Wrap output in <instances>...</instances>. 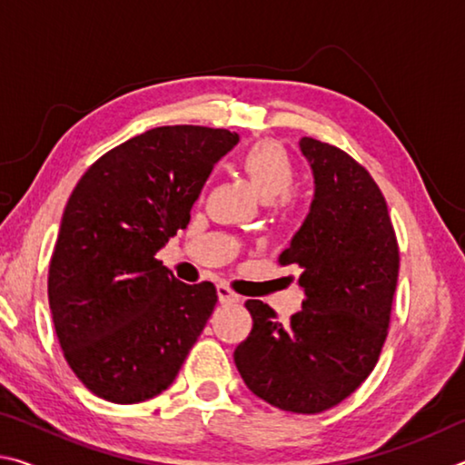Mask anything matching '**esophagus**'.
Instances as JSON below:
<instances>
[{
	"label": "esophagus",
	"instance_id": "1",
	"mask_svg": "<svg viewBox=\"0 0 465 465\" xmlns=\"http://www.w3.org/2000/svg\"><path fill=\"white\" fill-rule=\"evenodd\" d=\"M217 297L222 303H238L240 302V295H235L233 291L225 285L217 287Z\"/></svg>",
	"mask_w": 465,
	"mask_h": 465
}]
</instances>
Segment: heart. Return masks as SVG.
I'll return each instance as SVG.
<instances>
[{"label":"heart","mask_w":465,"mask_h":465,"mask_svg":"<svg viewBox=\"0 0 465 465\" xmlns=\"http://www.w3.org/2000/svg\"><path fill=\"white\" fill-rule=\"evenodd\" d=\"M240 168L264 203L279 198L281 207H299V196L289 191L295 180V163L285 147L274 141H258L242 153Z\"/></svg>","instance_id":"heart-1"}]
</instances>
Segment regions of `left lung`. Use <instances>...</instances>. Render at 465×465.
I'll list each match as a JSON object with an SVG mask.
<instances>
[{"label":"left lung","instance_id":"1","mask_svg":"<svg viewBox=\"0 0 465 465\" xmlns=\"http://www.w3.org/2000/svg\"><path fill=\"white\" fill-rule=\"evenodd\" d=\"M313 201L279 262L297 264L305 299L289 324L248 299L252 332L233 352L252 393L297 414L349 398L380 359L388 336L400 252L380 186L349 153L303 137Z\"/></svg>","mask_w":465,"mask_h":465}]
</instances>
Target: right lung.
Instances as JSON below:
<instances>
[{"label": "right lung", "instance_id": "obj_1", "mask_svg": "<svg viewBox=\"0 0 465 465\" xmlns=\"http://www.w3.org/2000/svg\"><path fill=\"white\" fill-rule=\"evenodd\" d=\"M227 129L174 124L94 162L69 196L49 266V305L67 365L98 398L137 404L168 390L217 303L155 258L191 222Z\"/></svg>", "mask_w": 465, "mask_h": 465}]
</instances>
